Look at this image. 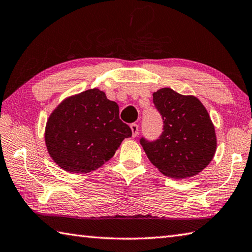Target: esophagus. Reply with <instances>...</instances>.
<instances>
[{"label": "esophagus", "instance_id": "34e87169", "mask_svg": "<svg viewBox=\"0 0 252 252\" xmlns=\"http://www.w3.org/2000/svg\"><path fill=\"white\" fill-rule=\"evenodd\" d=\"M131 130H132V136L133 138H135L136 135H138V131H139V126L136 125V123H132V125L130 126Z\"/></svg>", "mask_w": 252, "mask_h": 252}]
</instances>
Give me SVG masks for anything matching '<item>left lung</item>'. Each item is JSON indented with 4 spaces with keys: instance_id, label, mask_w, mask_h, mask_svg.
<instances>
[{
    "instance_id": "obj_1",
    "label": "left lung",
    "mask_w": 252,
    "mask_h": 252,
    "mask_svg": "<svg viewBox=\"0 0 252 252\" xmlns=\"http://www.w3.org/2000/svg\"><path fill=\"white\" fill-rule=\"evenodd\" d=\"M153 102L163 118L159 139L140 140L151 163L172 178L197 175L212 162L217 149L215 126L195 95H184L171 88L158 89Z\"/></svg>"
}]
</instances>
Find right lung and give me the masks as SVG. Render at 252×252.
<instances>
[{"instance_id":"obj_1","label":"right lung","mask_w":252,"mask_h":252,"mask_svg":"<svg viewBox=\"0 0 252 252\" xmlns=\"http://www.w3.org/2000/svg\"><path fill=\"white\" fill-rule=\"evenodd\" d=\"M130 126L119 118L117 102L97 88L66 98L50 113L45 143L50 158L63 171L88 173L110 159Z\"/></svg>"}]
</instances>
